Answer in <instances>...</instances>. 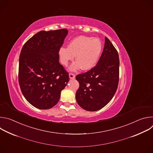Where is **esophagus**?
<instances>
[{
	"label": "esophagus",
	"instance_id": "esophagus-1",
	"mask_svg": "<svg viewBox=\"0 0 153 153\" xmlns=\"http://www.w3.org/2000/svg\"><path fill=\"white\" fill-rule=\"evenodd\" d=\"M69 76H70V78L71 79H75V77H76L75 74H73V73H70L69 74Z\"/></svg>",
	"mask_w": 153,
	"mask_h": 153
}]
</instances>
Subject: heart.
Returning <instances> with one entry per match:
<instances>
[{"mask_svg": "<svg viewBox=\"0 0 153 153\" xmlns=\"http://www.w3.org/2000/svg\"><path fill=\"white\" fill-rule=\"evenodd\" d=\"M102 43L97 38L84 36L74 39L68 48L62 47L59 55L62 63L67 65L76 56V62L70 67L71 70H89L97 63L102 51Z\"/></svg>", "mask_w": 153, "mask_h": 153, "instance_id": "1", "label": "heart"}]
</instances>
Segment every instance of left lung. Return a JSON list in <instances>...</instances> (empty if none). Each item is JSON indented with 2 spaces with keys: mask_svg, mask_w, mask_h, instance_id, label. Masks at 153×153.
I'll list each match as a JSON object with an SVG mask.
<instances>
[{
  "mask_svg": "<svg viewBox=\"0 0 153 153\" xmlns=\"http://www.w3.org/2000/svg\"><path fill=\"white\" fill-rule=\"evenodd\" d=\"M102 55L95 67L77 74L79 88L76 94L79 105L84 110L96 111L112 99L119 80V57L117 50L106 37Z\"/></svg>",
  "mask_w": 153,
  "mask_h": 153,
  "instance_id": "obj_1",
  "label": "left lung"
}]
</instances>
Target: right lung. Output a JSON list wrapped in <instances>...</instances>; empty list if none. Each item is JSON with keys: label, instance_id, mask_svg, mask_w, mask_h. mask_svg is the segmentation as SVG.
<instances>
[{"label": "right lung", "instance_id": "1", "mask_svg": "<svg viewBox=\"0 0 153 153\" xmlns=\"http://www.w3.org/2000/svg\"><path fill=\"white\" fill-rule=\"evenodd\" d=\"M67 29L40 31L24 45L19 56V83L27 100L40 110L55 106L69 81L59 52Z\"/></svg>", "mask_w": 153, "mask_h": 153}]
</instances>
